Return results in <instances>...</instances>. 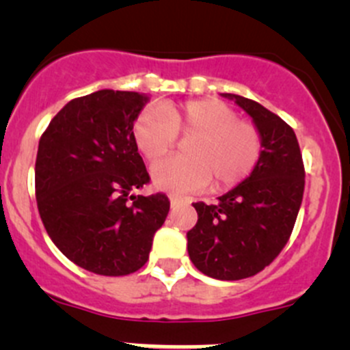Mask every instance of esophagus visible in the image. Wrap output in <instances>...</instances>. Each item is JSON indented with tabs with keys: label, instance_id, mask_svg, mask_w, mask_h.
I'll return each mask as SVG.
<instances>
[{
	"label": "esophagus",
	"instance_id": "esophagus-1",
	"mask_svg": "<svg viewBox=\"0 0 350 350\" xmlns=\"http://www.w3.org/2000/svg\"><path fill=\"white\" fill-rule=\"evenodd\" d=\"M169 200H171V204H172V206H174V204L183 203V201H185L186 198H183V196H179V195H174V193H171V195H169Z\"/></svg>",
	"mask_w": 350,
	"mask_h": 350
}]
</instances>
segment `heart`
<instances>
[{"label": "heart", "mask_w": 350, "mask_h": 350, "mask_svg": "<svg viewBox=\"0 0 350 350\" xmlns=\"http://www.w3.org/2000/svg\"><path fill=\"white\" fill-rule=\"evenodd\" d=\"M178 135H191L185 157L161 161L152 169L159 189L196 191L213 178L217 189L245 181L262 155V135L256 123L215 98L189 100L144 109L133 123V140L149 162L171 152Z\"/></svg>", "instance_id": "obj_1"}]
</instances>
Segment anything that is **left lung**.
I'll list each match as a JSON object with an SVG mask.
<instances>
[{
    "instance_id": "1",
    "label": "left lung",
    "mask_w": 350,
    "mask_h": 350,
    "mask_svg": "<svg viewBox=\"0 0 350 350\" xmlns=\"http://www.w3.org/2000/svg\"><path fill=\"white\" fill-rule=\"evenodd\" d=\"M224 96L252 116L262 155L252 174L217 204H193L198 221L188 232V254L206 276L237 281L260 273L288 243L305 191V165L283 118L249 98Z\"/></svg>"
}]
</instances>
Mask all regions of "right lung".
<instances>
[{
    "instance_id": "1",
    "label": "right lung",
    "mask_w": 350,
    "mask_h": 350,
    "mask_svg": "<svg viewBox=\"0 0 350 350\" xmlns=\"http://www.w3.org/2000/svg\"><path fill=\"white\" fill-rule=\"evenodd\" d=\"M147 96L101 90L74 98L38 142L35 198L49 237L76 266L126 276L149 259L169 213L164 193L133 195L150 176L133 140Z\"/></svg>"
}]
</instances>
